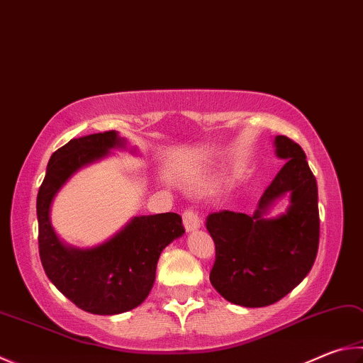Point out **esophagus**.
Here are the masks:
<instances>
[{"mask_svg":"<svg viewBox=\"0 0 363 363\" xmlns=\"http://www.w3.org/2000/svg\"><path fill=\"white\" fill-rule=\"evenodd\" d=\"M182 222L187 232H195L200 228V217L194 209H186L182 214Z\"/></svg>","mask_w":363,"mask_h":363,"instance_id":"1","label":"esophagus"}]
</instances>
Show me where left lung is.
<instances>
[{"label":"left lung","mask_w":363,"mask_h":363,"mask_svg":"<svg viewBox=\"0 0 363 363\" xmlns=\"http://www.w3.org/2000/svg\"><path fill=\"white\" fill-rule=\"evenodd\" d=\"M274 154L286 163L252 216L219 211L206 219L216 245L211 284L230 303L246 308L279 301L306 278L318 255V184L306 155L282 135L274 138ZM286 194L291 203L286 213L267 218Z\"/></svg>","instance_id":"left-lung-1"}]
</instances>
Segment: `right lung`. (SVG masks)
<instances>
[{
    "instance_id": "add662e5",
    "label": "right lung",
    "mask_w": 363,
    "mask_h": 363,
    "mask_svg": "<svg viewBox=\"0 0 363 363\" xmlns=\"http://www.w3.org/2000/svg\"><path fill=\"white\" fill-rule=\"evenodd\" d=\"M114 149H127V140L114 130L71 140L52 154L36 200L39 257L45 274L77 308L101 315L140 306L154 287L162 250L186 233L179 214L163 213L135 216L94 247H74L58 238L50 220L58 190L79 169L106 159Z\"/></svg>"
}]
</instances>
